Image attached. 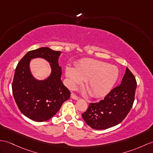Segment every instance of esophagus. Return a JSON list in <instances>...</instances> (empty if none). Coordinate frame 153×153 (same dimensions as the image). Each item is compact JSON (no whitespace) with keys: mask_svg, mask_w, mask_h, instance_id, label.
I'll use <instances>...</instances> for the list:
<instances>
[{"mask_svg":"<svg viewBox=\"0 0 153 153\" xmlns=\"http://www.w3.org/2000/svg\"><path fill=\"white\" fill-rule=\"evenodd\" d=\"M71 97L73 99H74V100H77L79 99V97H78L77 95H76L74 94H73V93H72L71 94Z\"/></svg>","mask_w":153,"mask_h":153,"instance_id":"1","label":"esophagus"}]
</instances>
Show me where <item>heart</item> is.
<instances>
[{
  "mask_svg": "<svg viewBox=\"0 0 153 153\" xmlns=\"http://www.w3.org/2000/svg\"><path fill=\"white\" fill-rule=\"evenodd\" d=\"M120 71L116 66L97 59H80L75 68L67 66L65 76L70 89L76 88L85 81V88L89 95L94 98L106 96L116 82Z\"/></svg>",
  "mask_w": 153,
  "mask_h": 153,
  "instance_id": "obj_1",
  "label": "heart"
}]
</instances>
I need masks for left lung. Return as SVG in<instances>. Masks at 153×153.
<instances>
[{
	"label": "left lung",
	"mask_w": 153,
	"mask_h": 153,
	"mask_svg": "<svg viewBox=\"0 0 153 153\" xmlns=\"http://www.w3.org/2000/svg\"><path fill=\"white\" fill-rule=\"evenodd\" d=\"M136 86L134 76L126 68L120 85L99 102L89 103L82 114L86 124L94 129L102 130L120 123L132 108Z\"/></svg>",
	"instance_id": "1"
}]
</instances>
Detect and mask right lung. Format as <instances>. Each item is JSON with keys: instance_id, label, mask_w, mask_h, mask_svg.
Instances as JSON below:
<instances>
[{"instance_id": "1", "label": "right lung", "mask_w": 153, "mask_h": 153, "mask_svg": "<svg viewBox=\"0 0 153 153\" xmlns=\"http://www.w3.org/2000/svg\"><path fill=\"white\" fill-rule=\"evenodd\" d=\"M60 51L42 47L29 51L18 63L12 82L13 97L19 109L30 120L42 122L56 114L71 93L61 80L62 68L58 64ZM42 57L49 62L51 73L47 79H36L29 69L32 59Z\"/></svg>"}]
</instances>
